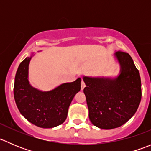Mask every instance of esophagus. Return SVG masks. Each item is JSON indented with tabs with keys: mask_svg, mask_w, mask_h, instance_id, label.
Segmentation results:
<instances>
[{
	"mask_svg": "<svg viewBox=\"0 0 151 151\" xmlns=\"http://www.w3.org/2000/svg\"><path fill=\"white\" fill-rule=\"evenodd\" d=\"M85 87V82L83 80H82V83H81V89L83 90L84 88Z\"/></svg>",
	"mask_w": 151,
	"mask_h": 151,
	"instance_id": "1",
	"label": "esophagus"
}]
</instances>
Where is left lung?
<instances>
[{
	"instance_id": "1",
	"label": "left lung",
	"mask_w": 151,
	"mask_h": 151,
	"mask_svg": "<svg viewBox=\"0 0 151 151\" xmlns=\"http://www.w3.org/2000/svg\"><path fill=\"white\" fill-rule=\"evenodd\" d=\"M114 56L120 65L117 77L83 76L89 119L102 129H115L126 123L137 112L141 101L140 75L132 57L120 51Z\"/></svg>"
}]
</instances>
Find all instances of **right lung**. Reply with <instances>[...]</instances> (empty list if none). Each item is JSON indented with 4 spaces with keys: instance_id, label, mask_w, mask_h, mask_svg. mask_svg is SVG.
<instances>
[{
    "instance_id": "right-lung-1",
    "label": "right lung",
    "mask_w": 151,
    "mask_h": 151,
    "mask_svg": "<svg viewBox=\"0 0 151 151\" xmlns=\"http://www.w3.org/2000/svg\"><path fill=\"white\" fill-rule=\"evenodd\" d=\"M33 55L27 57L17 68L14 85L15 102L29 122L44 129L55 127L66 121L69 105L81 89V78L48 91L33 88L28 80L29 63Z\"/></svg>"
}]
</instances>
